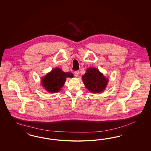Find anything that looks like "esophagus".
Masks as SVG:
<instances>
[{
	"instance_id": "34e87169",
	"label": "esophagus",
	"mask_w": 151,
	"mask_h": 151,
	"mask_svg": "<svg viewBox=\"0 0 151 151\" xmlns=\"http://www.w3.org/2000/svg\"><path fill=\"white\" fill-rule=\"evenodd\" d=\"M78 74H79L78 71H76L74 72V75H75V76L76 77L78 76Z\"/></svg>"
}]
</instances>
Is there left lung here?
<instances>
[{"label":"left lung","mask_w":151,"mask_h":151,"mask_svg":"<svg viewBox=\"0 0 151 151\" xmlns=\"http://www.w3.org/2000/svg\"><path fill=\"white\" fill-rule=\"evenodd\" d=\"M82 79L85 87L92 93L104 91L109 82L108 78L95 68H88L82 76Z\"/></svg>","instance_id":"1"}]
</instances>
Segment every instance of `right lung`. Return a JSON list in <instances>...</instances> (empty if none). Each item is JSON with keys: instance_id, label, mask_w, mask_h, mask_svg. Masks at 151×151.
I'll use <instances>...</instances> for the list:
<instances>
[{"instance_id": "obj_1", "label": "right lung", "mask_w": 151, "mask_h": 151, "mask_svg": "<svg viewBox=\"0 0 151 151\" xmlns=\"http://www.w3.org/2000/svg\"><path fill=\"white\" fill-rule=\"evenodd\" d=\"M73 75L71 73H65L61 69L56 68L52 69L45 76L42 78V86L46 91L56 93L61 90L66 80V78H73Z\"/></svg>"}]
</instances>
